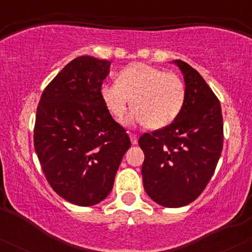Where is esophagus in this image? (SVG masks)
<instances>
[{
  "mask_svg": "<svg viewBox=\"0 0 252 252\" xmlns=\"http://www.w3.org/2000/svg\"><path fill=\"white\" fill-rule=\"evenodd\" d=\"M129 136H130V141H131L132 146L137 144V136H136L135 134H129Z\"/></svg>",
  "mask_w": 252,
  "mask_h": 252,
  "instance_id": "obj_1",
  "label": "esophagus"
}]
</instances>
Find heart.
I'll return each instance as SVG.
<instances>
[{
	"instance_id": "b5f03b06",
	"label": "heart",
	"mask_w": 252,
	"mask_h": 252,
	"mask_svg": "<svg viewBox=\"0 0 252 252\" xmlns=\"http://www.w3.org/2000/svg\"><path fill=\"white\" fill-rule=\"evenodd\" d=\"M100 94L117 121L122 120L132 104L135 110L128 118L129 123L160 129L179 116L186 88L178 74L147 63H134L121 72L117 83L104 84Z\"/></svg>"
}]
</instances>
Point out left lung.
I'll list each match as a JSON object with an SVG mask.
<instances>
[{
    "instance_id": "8db88e82",
    "label": "left lung",
    "mask_w": 252,
    "mask_h": 252,
    "mask_svg": "<svg viewBox=\"0 0 252 252\" xmlns=\"http://www.w3.org/2000/svg\"><path fill=\"white\" fill-rule=\"evenodd\" d=\"M174 63L184 74V108L169 126L138 140L144 153V189L164 207L185 206L201 194L215 173L224 141L219 99L192 66L182 60Z\"/></svg>"
}]
</instances>
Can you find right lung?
Returning <instances> with one entry per match:
<instances>
[{
    "label": "right lung",
    "mask_w": 252,
    "mask_h": 252,
    "mask_svg": "<svg viewBox=\"0 0 252 252\" xmlns=\"http://www.w3.org/2000/svg\"><path fill=\"white\" fill-rule=\"evenodd\" d=\"M110 63L73 59L46 86L36 109L34 148L43 174L54 192L78 206L109 195L131 144L100 94Z\"/></svg>",
    "instance_id": "right-lung-1"
}]
</instances>
